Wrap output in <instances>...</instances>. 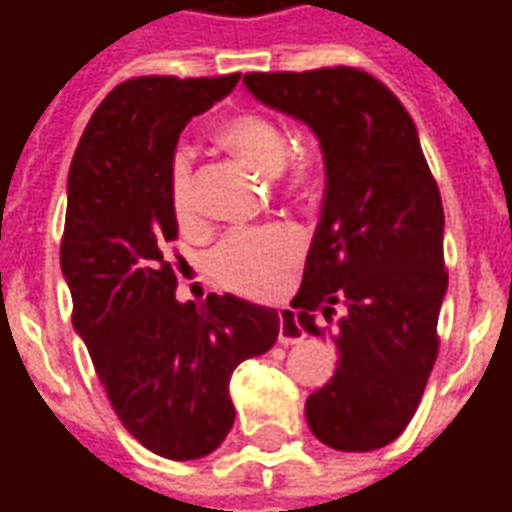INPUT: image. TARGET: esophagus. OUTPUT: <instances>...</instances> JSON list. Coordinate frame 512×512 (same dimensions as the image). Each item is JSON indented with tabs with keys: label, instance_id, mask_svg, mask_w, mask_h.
Instances as JSON below:
<instances>
[{
	"label": "esophagus",
	"instance_id": "1",
	"mask_svg": "<svg viewBox=\"0 0 512 512\" xmlns=\"http://www.w3.org/2000/svg\"><path fill=\"white\" fill-rule=\"evenodd\" d=\"M277 340L282 345H296L304 340V329L299 326V318L290 310L279 312V334Z\"/></svg>",
	"mask_w": 512,
	"mask_h": 512
}]
</instances>
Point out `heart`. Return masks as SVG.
<instances>
[{
	"instance_id": "b5f03b06",
	"label": "heart",
	"mask_w": 512,
	"mask_h": 512,
	"mask_svg": "<svg viewBox=\"0 0 512 512\" xmlns=\"http://www.w3.org/2000/svg\"><path fill=\"white\" fill-rule=\"evenodd\" d=\"M216 139L235 156L249 161L260 172H279L288 156V136L266 115L238 112L216 123ZM312 180L310 158L299 156L290 164L285 189L304 191ZM167 197L178 224L197 219L194 172L189 150H175L167 169ZM301 255V238L290 227H238L224 235L208 255L211 277L235 293L266 296L277 288L296 257Z\"/></svg>"
}]
</instances>
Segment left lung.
Segmentation results:
<instances>
[{"label":"left lung","instance_id":"obj_1","mask_svg":"<svg viewBox=\"0 0 512 512\" xmlns=\"http://www.w3.org/2000/svg\"><path fill=\"white\" fill-rule=\"evenodd\" d=\"M257 101L321 139V222L290 307L301 329L332 323L340 351L329 384L307 397V425L334 450L395 441L414 417L439 354L447 290L444 208L414 120L376 76L334 65L246 73Z\"/></svg>","mask_w":512,"mask_h":512}]
</instances>
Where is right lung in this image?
<instances>
[{"label": "right lung", "instance_id": "right-lung-1", "mask_svg": "<svg viewBox=\"0 0 512 512\" xmlns=\"http://www.w3.org/2000/svg\"><path fill=\"white\" fill-rule=\"evenodd\" d=\"M227 76H136L95 109L68 172L60 263L82 334L120 422L172 461L213 452L230 433V376L277 343L279 315L211 293L175 299L178 222L167 169L180 131L233 90Z\"/></svg>", "mask_w": 512, "mask_h": 512}]
</instances>
